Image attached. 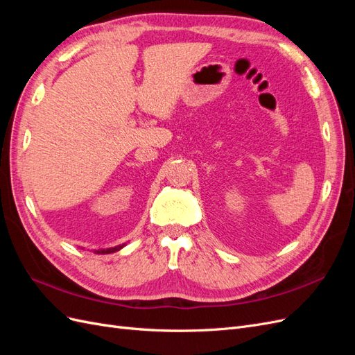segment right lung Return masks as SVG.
Wrapping results in <instances>:
<instances>
[{
	"mask_svg": "<svg viewBox=\"0 0 355 355\" xmlns=\"http://www.w3.org/2000/svg\"><path fill=\"white\" fill-rule=\"evenodd\" d=\"M124 245H125V243H123L120 245H115V247H110V249H99V250H93V252L98 253V254H110V253H115L118 250H121Z\"/></svg>",
	"mask_w": 355,
	"mask_h": 355,
	"instance_id": "add662e5",
	"label": "right lung"
}]
</instances>
